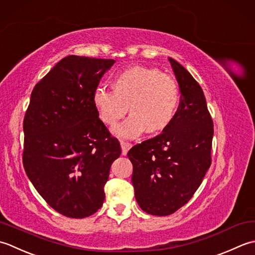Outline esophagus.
Returning <instances> with one entry per match:
<instances>
[{
  "instance_id": "esophagus-1",
  "label": "esophagus",
  "mask_w": 255,
  "mask_h": 255,
  "mask_svg": "<svg viewBox=\"0 0 255 255\" xmlns=\"http://www.w3.org/2000/svg\"><path fill=\"white\" fill-rule=\"evenodd\" d=\"M120 144H121V148H122V155H127L128 150L132 147V144L128 142H124V141H121Z\"/></svg>"
}]
</instances>
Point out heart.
Instances as JSON below:
<instances>
[{
    "instance_id": "obj_1",
    "label": "heart",
    "mask_w": 255,
    "mask_h": 255,
    "mask_svg": "<svg viewBox=\"0 0 255 255\" xmlns=\"http://www.w3.org/2000/svg\"><path fill=\"white\" fill-rule=\"evenodd\" d=\"M113 90L98 87L92 103L100 120L114 127L131 111L126 121L113 129L119 137L133 138L144 131L158 132L174 121L180 103L179 86L173 77L157 68L134 66L113 78Z\"/></svg>"
}]
</instances>
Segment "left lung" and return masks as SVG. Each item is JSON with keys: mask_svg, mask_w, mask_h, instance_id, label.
<instances>
[{"mask_svg": "<svg viewBox=\"0 0 255 255\" xmlns=\"http://www.w3.org/2000/svg\"><path fill=\"white\" fill-rule=\"evenodd\" d=\"M169 61L181 93L177 114L162 133L128 153L135 198L153 216H168L185 206L211 165L214 122L204 92L179 62Z\"/></svg>", "mask_w": 255, "mask_h": 255, "instance_id": "8db88e82", "label": "left lung"}]
</instances>
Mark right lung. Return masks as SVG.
Instances as JSON below:
<instances>
[{"label": "right lung", "instance_id": "obj_1", "mask_svg": "<svg viewBox=\"0 0 255 255\" xmlns=\"http://www.w3.org/2000/svg\"><path fill=\"white\" fill-rule=\"evenodd\" d=\"M113 59L67 56L36 84L25 112L23 166L35 189L60 215L100 209L112 163L121 155L92 103Z\"/></svg>", "mask_w": 255, "mask_h": 255}]
</instances>
